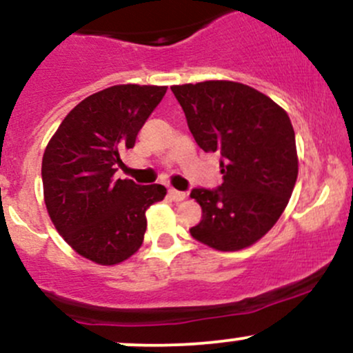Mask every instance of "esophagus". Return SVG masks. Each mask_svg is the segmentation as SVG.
<instances>
[{"label":"esophagus","instance_id":"obj_1","mask_svg":"<svg viewBox=\"0 0 353 353\" xmlns=\"http://www.w3.org/2000/svg\"><path fill=\"white\" fill-rule=\"evenodd\" d=\"M169 196H171L172 201H176V202H181L185 199V192H182V190H176V189L169 190Z\"/></svg>","mask_w":353,"mask_h":353}]
</instances>
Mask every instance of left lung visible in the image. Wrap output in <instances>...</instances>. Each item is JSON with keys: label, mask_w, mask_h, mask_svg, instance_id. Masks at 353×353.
I'll use <instances>...</instances> for the list:
<instances>
[{"label": "left lung", "mask_w": 353, "mask_h": 353, "mask_svg": "<svg viewBox=\"0 0 353 353\" xmlns=\"http://www.w3.org/2000/svg\"><path fill=\"white\" fill-rule=\"evenodd\" d=\"M199 148L221 154L217 189H192L202 219L190 236L222 252L255 244L289 204L299 159L289 116L269 96L234 81L172 86Z\"/></svg>", "instance_id": "left-lung-1"}]
</instances>
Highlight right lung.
I'll use <instances>...</instances> for the list:
<instances>
[{"label": "right lung", "instance_id": "add662e5", "mask_svg": "<svg viewBox=\"0 0 353 353\" xmlns=\"http://www.w3.org/2000/svg\"><path fill=\"white\" fill-rule=\"evenodd\" d=\"M165 86L117 84L83 99L59 124L43 156L44 204L52 224L79 255L114 265L137 252L145 210L164 185L114 179L119 154L164 98Z\"/></svg>", "mask_w": 353, "mask_h": 353}]
</instances>
